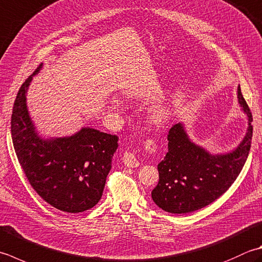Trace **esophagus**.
Instances as JSON below:
<instances>
[{
    "label": "esophagus",
    "instance_id": "esophagus-1",
    "mask_svg": "<svg viewBox=\"0 0 262 262\" xmlns=\"http://www.w3.org/2000/svg\"><path fill=\"white\" fill-rule=\"evenodd\" d=\"M145 148L151 153H155L157 151V145L156 142L153 140H147L145 142ZM122 161H124L125 165L129 168H134L140 165V161H138V158L134 151H126L122 156Z\"/></svg>",
    "mask_w": 262,
    "mask_h": 262
}]
</instances>
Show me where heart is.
I'll return each mask as SVG.
<instances>
[{"label":"heart","instance_id":"b5f03b06","mask_svg":"<svg viewBox=\"0 0 262 262\" xmlns=\"http://www.w3.org/2000/svg\"><path fill=\"white\" fill-rule=\"evenodd\" d=\"M150 120L153 122V124L159 125V124H162L163 121L166 120V110L162 109V107H156V109L151 110L150 112Z\"/></svg>","mask_w":262,"mask_h":262}]
</instances>
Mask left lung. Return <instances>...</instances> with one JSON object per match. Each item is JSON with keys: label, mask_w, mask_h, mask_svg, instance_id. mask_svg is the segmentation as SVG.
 <instances>
[{"label": "left lung", "mask_w": 262, "mask_h": 262, "mask_svg": "<svg viewBox=\"0 0 262 262\" xmlns=\"http://www.w3.org/2000/svg\"><path fill=\"white\" fill-rule=\"evenodd\" d=\"M238 102L249 118L242 143L233 152L211 156L189 141L181 124L168 133V152L158 165L159 183L152 199L159 208L170 213H188L211 204L236 181L247 161L253 126L252 114L241 92Z\"/></svg>", "instance_id": "left-lung-1"}]
</instances>
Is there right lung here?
Listing matches in <instances>:
<instances>
[{
	"label": "right lung",
	"mask_w": 262,
	"mask_h": 262,
	"mask_svg": "<svg viewBox=\"0 0 262 262\" xmlns=\"http://www.w3.org/2000/svg\"><path fill=\"white\" fill-rule=\"evenodd\" d=\"M39 68L40 64L24 81L14 100L11 135L15 155L30 186L45 202L64 212H84L103 194L118 136L92 128L50 141L36 135L26 92Z\"/></svg>",
	"instance_id": "right-lung-1"
}]
</instances>
